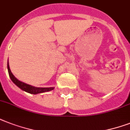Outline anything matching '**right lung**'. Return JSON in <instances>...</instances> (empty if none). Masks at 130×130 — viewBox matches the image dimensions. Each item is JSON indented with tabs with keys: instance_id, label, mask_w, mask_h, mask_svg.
<instances>
[{
	"instance_id": "obj_1",
	"label": "right lung",
	"mask_w": 130,
	"mask_h": 130,
	"mask_svg": "<svg viewBox=\"0 0 130 130\" xmlns=\"http://www.w3.org/2000/svg\"><path fill=\"white\" fill-rule=\"evenodd\" d=\"M7 69H8V72H9V77L11 78L13 83L15 84V85L18 86L20 89H21L22 90L25 91L26 92L29 93V94H40V93L46 92H49L54 90V87H49V88H40V87H35L33 86L29 85L27 84H25L23 82L20 81L19 79H17L16 77L14 76L12 72H11L10 67H9V60L7 62Z\"/></svg>"
}]
</instances>
